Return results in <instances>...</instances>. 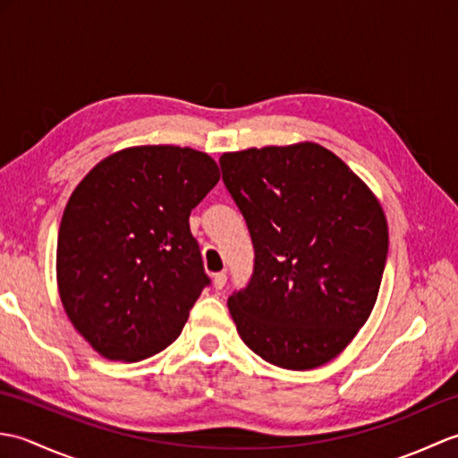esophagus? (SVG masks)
I'll list each match as a JSON object with an SVG mask.
<instances>
[{
  "instance_id": "34e87169",
  "label": "esophagus",
  "mask_w": 458,
  "mask_h": 458,
  "mask_svg": "<svg viewBox=\"0 0 458 458\" xmlns=\"http://www.w3.org/2000/svg\"><path fill=\"white\" fill-rule=\"evenodd\" d=\"M226 274L224 271H220V274H214L212 277V284H214V289H222L224 285H226Z\"/></svg>"
}]
</instances>
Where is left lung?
Returning a JSON list of instances; mask_svg holds the SVG:
<instances>
[{
	"label": "left lung",
	"instance_id": "8db88e82",
	"mask_svg": "<svg viewBox=\"0 0 458 458\" xmlns=\"http://www.w3.org/2000/svg\"><path fill=\"white\" fill-rule=\"evenodd\" d=\"M220 167L256 250L250 285L228 299L240 338L284 369L330 362L376 305L387 256L382 204L313 141L224 153Z\"/></svg>",
	"mask_w": 458,
	"mask_h": 458
}]
</instances>
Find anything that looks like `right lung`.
Here are the masks:
<instances>
[{"label": "right lung", "mask_w": 458, "mask_h": 458, "mask_svg": "<svg viewBox=\"0 0 458 458\" xmlns=\"http://www.w3.org/2000/svg\"><path fill=\"white\" fill-rule=\"evenodd\" d=\"M218 179L207 153L133 145L72 191L58 228V297L100 356L140 362L181 335L208 285L189 216Z\"/></svg>", "instance_id": "1"}]
</instances>
